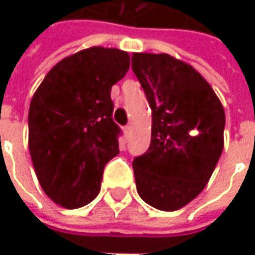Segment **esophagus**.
I'll list each match as a JSON object with an SVG mask.
<instances>
[{"instance_id":"obj_1","label":"esophagus","mask_w":255,"mask_h":255,"mask_svg":"<svg viewBox=\"0 0 255 255\" xmlns=\"http://www.w3.org/2000/svg\"><path fill=\"white\" fill-rule=\"evenodd\" d=\"M130 130H132V128H130V126H125V129H123V132H125L126 136H129V134H130Z\"/></svg>"}]
</instances>
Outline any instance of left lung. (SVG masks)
Segmentation results:
<instances>
[{"label": "left lung", "mask_w": 255, "mask_h": 255, "mask_svg": "<svg viewBox=\"0 0 255 255\" xmlns=\"http://www.w3.org/2000/svg\"><path fill=\"white\" fill-rule=\"evenodd\" d=\"M132 69L152 109L147 152L133 160L143 201L163 211L189 204L210 180L224 147L226 115L210 84L167 54H133Z\"/></svg>", "instance_id": "obj_1"}]
</instances>
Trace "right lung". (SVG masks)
Returning a JSON list of instances; mask_svg holds the SVG:
<instances>
[{"label": "right lung", "mask_w": 255, "mask_h": 255, "mask_svg": "<svg viewBox=\"0 0 255 255\" xmlns=\"http://www.w3.org/2000/svg\"><path fill=\"white\" fill-rule=\"evenodd\" d=\"M130 66L128 52L92 46L46 74L28 112V146L45 194L79 209L99 194L105 164L119 154L111 89Z\"/></svg>", "instance_id": "1"}]
</instances>
